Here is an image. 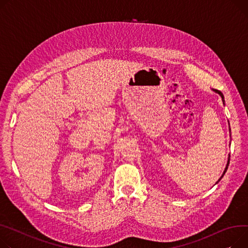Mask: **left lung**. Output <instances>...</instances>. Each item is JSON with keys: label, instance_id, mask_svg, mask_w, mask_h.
<instances>
[{"label": "left lung", "instance_id": "8db88e82", "mask_svg": "<svg viewBox=\"0 0 248 248\" xmlns=\"http://www.w3.org/2000/svg\"><path fill=\"white\" fill-rule=\"evenodd\" d=\"M212 91H213V92H214V93H218V94H219V95H220V96H221V98H222V102H223V104H224V96H223V94H222V93H221V92H220V91H217V90H213V89H212ZM230 133H232V131H230V127H229V134H230ZM230 136H232V135H230ZM229 156H230V155H228V159H227V163H226V167H225V169H224V170H223V173H222V175H221V176H220V177H219V179H218V180H217V184H218V183H219V181H220V180H221V178H222V177H223V175H224V174H225V172H226V170H227V168H228V164H229ZM217 184H216V185H217Z\"/></svg>", "mask_w": 248, "mask_h": 248}]
</instances>
